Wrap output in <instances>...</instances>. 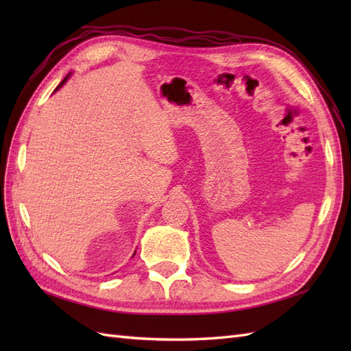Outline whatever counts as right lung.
Here are the masks:
<instances>
[{
    "instance_id": "right-lung-1",
    "label": "right lung",
    "mask_w": 351,
    "mask_h": 351,
    "mask_svg": "<svg viewBox=\"0 0 351 351\" xmlns=\"http://www.w3.org/2000/svg\"><path fill=\"white\" fill-rule=\"evenodd\" d=\"M70 76H71V73H69V74H67V76H66L64 79H62V82H61V83L58 84V86L56 88V90H54V92H57V90H58V89H60L61 86H64V83H66V82H67V80L70 79ZM134 254H136V252H134ZM134 254H133V256H134Z\"/></svg>"
}]
</instances>
